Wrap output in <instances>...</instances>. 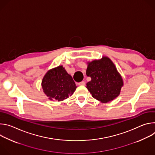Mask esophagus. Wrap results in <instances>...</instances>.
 <instances>
[{"mask_svg":"<svg viewBox=\"0 0 155 155\" xmlns=\"http://www.w3.org/2000/svg\"><path fill=\"white\" fill-rule=\"evenodd\" d=\"M78 85H80V86H83V85H84V84H85V82H84V81H82L78 83Z\"/></svg>","mask_w":155,"mask_h":155,"instance_id":"1","label":"esophagus"}]
</instances>
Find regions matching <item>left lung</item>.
I'll return each instance as SVG.
<instances>
[{"instance_id":"8db88e82","label":"left lung","mask_w":155,"mask_h":155,"mask_svg":"<svg viewBox=\"0 0 155 155\" xmlns=\"http://www.w3.org/2000/svg\"><path fill=\"white\" fill-rule=\"evenodd\" d=\"M86 75L91 80L86 87L92 96L102 103L117 97L123 86V80L112 61L107 56L87 62Z\"/></svg>"}]
</instances>
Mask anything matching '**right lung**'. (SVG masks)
I'll list each match as a JSON object with an SVG mask.
<instances>
[{
    "mask_svg": "<svg viewBox=\"0 0 155 155\" xmlns=\"http://www.w3.org/2000/svg\"><path fill=\"white\" fill-rule=\"evenodd\" d=\"M41 86L50 100L59 102L71 96L77 87L72 76L62 65L49 70L42 79Z\"/></svg>",
    "mask_w": 155,
    "mask_h": 155,
    "instance_id": "1",
    "label": "right lung"
}]
</instances>
